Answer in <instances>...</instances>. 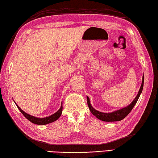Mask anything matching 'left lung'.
I'll return each mask as SVG.
<instances>
[{
  "instance_id": "obj_1",
  "label": "left lung",
  "mask_w": 158,
  "mask_h": 158,
  "mask_svg": "<svg viewBox=\"0 0 158 158\" xmlns=\"http://www.w3.org/2000/svg\"><path fill=\"white\" fill-rule=\"evenodd\" d=\"M143 85H144V75L143 76L142 79V83L140 85V88L139 89V91L138 92V94L136 95L135 98L134 99L133 101L131 102L128 106L123 107V108L115 110V111L110 112V113H103L98 111V110H96L95 109L93 108L91 103H90V100L88 96H87V102H88V105L89 106V109L90 111L94 115L96 118L98 119L103 121V122H117V121H121L128 115L130 112L132 110L133 107L135 106L136 103L138 101V100L140 97V94L142 93L143 89Z\"/></svg>"
}]
</instances>
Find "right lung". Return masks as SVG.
<instances>
[{"mask_svg": "<svg viewBox=\"0 0 158 158\" xmlns=\"http://www.w3.org/2000/svg\"><path fill=\"white\" fill-rule=\"evenodd\" d=\"M16 105H17V106H18V109L20 110V112L23 114V116H24L26 119H28L30 122H32V123L37 124V125H46V124H48V123L55 122V121L59 119V117H60V115H61V114L62 113V105H61V106H60V108L58 110V111L56 112L55 113H53L52 115H50L49 117H43V118H39V117H36L30 115V114L26 113L25 111H23L22 109H20V107L18 105H17V104H16Z\"/></svg>", "mask_w": 158, "mask_h": 158, "instance_id": "add662e5", "label": "right lung"}]
</instances>
